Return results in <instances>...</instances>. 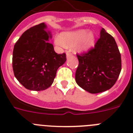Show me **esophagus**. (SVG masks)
I'll use <instances>...</instances> for the list:
<instances>
[{
    "instance_id": "obj_1",
    "label": "esophagus",
    "mask_w": 133,
    "mask_h": 133,
    "mask_svg": "<svg viewBox=\"0 0 133 133\" xmlns=\"http://www.w3.org/2000/svg\"><path fill=\"white\" fill-rule=\"evenodd\" d=\"M66 53V57H67V58H69V57H70V56H72V53L70 52V50H67Z\"/></svg>"
}]
</instances>
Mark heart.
<instances>
[{"label": "heart", "mask_w": 133, "mask_h": 133, "mask_svg": "<svg viewBox=\"0 0 133 133\" xmlns=\"http://www.w3.org/2000/svg\"><path fill=\"white\" fill-rule=\"evenodd\" d=\"M55 42L61 46H72L75 52H84L93 46L95 37L91 32L81 29L63 32L56 37Z\"/></svg>", "instance_id": "b5f03b06"}]
</instances>
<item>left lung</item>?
Returning <instances> with one entry per match:
<instances>
[{
    "mask_svg": "<svg viewBox=\"0 0 133 133\" xmlns=\"http://www.w3.org/2000/svg\"><path fill=\"white\" fill-rule=\"evenodd\" d=\"M77 56L75 80L82 89L98 93L110 89L117 82L121 71V56L115 38L104 29L94 47Z\"/></svg>",
    "mask_w": 133,
    "mask_h": 133,
    "instance_id": "obj_1",
    "label": "left lung"
}]
</instances>
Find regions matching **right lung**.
<instances>
[{
    "mask_svg": "<svg viewBox=\"0 0 133 133\" xmlns=\"http://www.w3.org/2000/svg\"><path fill=\"white\" fill-rule=\"evenodd\" d=\"M44 23L26 30L15 44L12 69L16 79L26 89L43 90L53 83L56 71L65 63L66 54H57L49 43L50 33Z\"/></svg>",
    "mask_w": 133,
    "mask_h": 133,
    "instance_id": "obj_1",
    "label": "right lung"
}]
</instances>
